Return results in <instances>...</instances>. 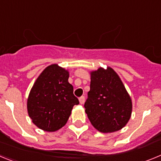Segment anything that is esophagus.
Here are the masks:
<instances>
[{
    "mask_svg": "<svg viewBox=\"0 0 161 161\" xmlns=\"http://www.w3.org/2000/svg\"><path fill=\"white\" fill-rule=\"evenodd\" d=\"M85 101V98L84 96H81L80 97H79V102L80 104H84Z\"/></svg>",
    "mask_w": 161,
    "mask_h": 161,
    "instance_id": "34e87169",
    "label": "esophagus"
}]
</instances>
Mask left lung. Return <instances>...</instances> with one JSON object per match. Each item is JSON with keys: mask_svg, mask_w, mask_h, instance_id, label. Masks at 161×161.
Instances as JSON below:
<instances>
[{"mask_svg": "<svg viewBox=\"0 0 161 161\" xmlns=\"http://www.w3.org/2000/svg\"><path fill=\"white\" fill-rule=\"evenodd\" d=\"M84 106L92 125L103 133L123 128L132 109L130 96L111 68L91 72L90 90Z\"/></svg>", "mask_w": 161, "mask_h": 161, "instance_id": "8db88e82", "label": "left lung"}]
</instances>
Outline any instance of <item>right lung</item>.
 Segmentation results:
<instances>
[{"mask_svg": "<svg viewBox=\"0 0 161 161\" xmlns=\"http://www.w3.org/2000/svg\"><path fill=\"white\" fill-rule=\"evenodd\" d=\"M69 74L57 64L48 66L32 87L27 109L32 122L46 131H55L68 122L72 107L79 104L68 83Z\"/></svg>", "mask_w": 161, "mask_h": 161, "instance_id": "right-lung-1", "label": "right lung"}]
</instances>
